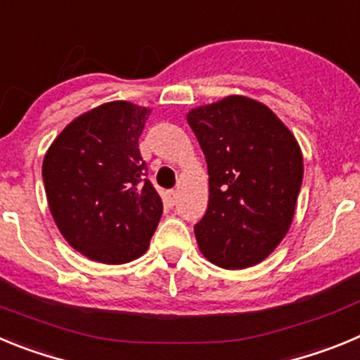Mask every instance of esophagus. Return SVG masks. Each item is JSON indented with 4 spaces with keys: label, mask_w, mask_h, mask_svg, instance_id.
I'll use <instances>...</instances> for the list:
<instances>
[{
    "label": "esophagus",
    "mask_w": 360,
    "mask_h": 360,
    "mask_svg": "<svg viewBox=\"0 0 360 360\" xmlns=\"http://www.w3.org/2000/svg\"><path fill=\"white\" fill-rule=\"evenodd\" d=\"M176 196H178V193H176V191H174V189L167 193V198H169L171 205H174V203H176Z\"/></svg>",
    "instance_id": "34e87169"
}]
</instances>
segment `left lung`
I'll return each instance as SVG.
<instances>
[{"mask_svg":"<svg viewBox=\"0 0 360 360\" xmlns=\"http://www.w3.org/2000/svg\"><path fill=\"white\" fill-rule=\"evenodd\" d=\"M187 122L209 171L207 211L195 225L200 250L229 270L263 262L287 234L303 182L294 135L241 95L191 110Z\"/></svg>","mask_w":360,"mask_h":360,"instance_id":"left-lung-1","label":"left lung"}]
</instances>
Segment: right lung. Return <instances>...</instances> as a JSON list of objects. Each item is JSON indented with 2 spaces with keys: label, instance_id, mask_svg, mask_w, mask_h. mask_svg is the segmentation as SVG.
Returning a JSON list of instances; mask_svg holds the SVG:
<instances>
[{
  "label": "right lung",
  "instance_id": "add662e5",
  "mask_svg": "<svg viewBox=\"0 0 360 360\" xmlns=\"http://www.w3.org/2000/svg\"><path fill=\"white\" fill-rule=\"evenodd\" d=\"M148 115L126 101L103 104L70 122L44 155V191L57 227L94 262H133L160 221L164 205L139 149Z\"/></svg>",
  "mask_w": 360,
  "mask_h": 360
}]
</instances>
